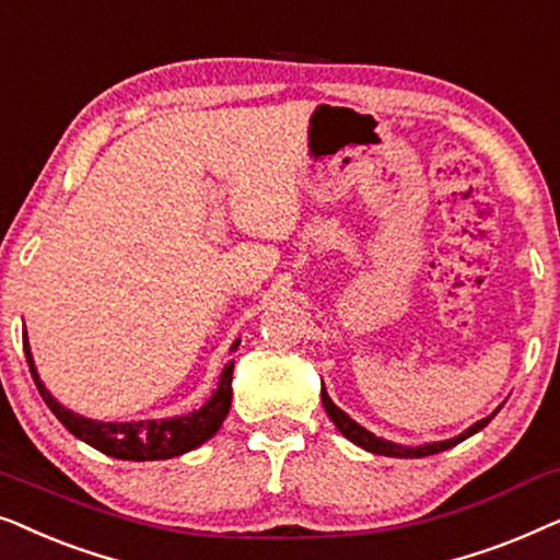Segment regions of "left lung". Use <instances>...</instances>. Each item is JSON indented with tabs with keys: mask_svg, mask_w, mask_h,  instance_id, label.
Listing matches in <instances>:
<instances>
[{
	"mask_svg": "<svg viewBox=\"0 0 560 560\" xmlns=\"http://www.w3.org/2000/svg\"><path fill=\"white\" fill-rule=\"evenodd\" d=\"M320 400H324V408L328 412V418L334 420V425L339 428V431L347 435L351 443H357V446H362L364 451H370V454H380V456H395V458H420V456H431V454H439V451H446L451 446H456V443H462L464 439H469L477 431H481L489 420L497 416V410L492 416L479 420V423H474L471 428H466L462 435H456V439H448V441H435V443H425V446H400V443H393V441H385V439H377L372 431H366L357 423V420H351L347 412H343L339 405H334L331 397H328L326 387H320Z\"/></svg>",
	"mask_w": 560,
	"mask_h": 560,
	"instance_id": "1",
	"label": "left lung"
}]
</instances>
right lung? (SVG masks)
<instances>
[{
  "label": "right lung",
  "mask_w": 560,
  "mask_h": 560,
  "mask_svg": "<svg viewBox=\"0 0 560 560\" xmlns=\"http://www.w3.org/2000/svg\"><path fill=\"white\" fill-rule=\"evenodd\" d=\"M22 343H25V357L33 372V380L45 405L52 410L60 423L71 431L75 439H81L89 446L102 451L106 456L125 458V462H158V458H173L194 451L211 439L219 431L224 418L232 408V374L234 362L224 366L219 377V387L209 400L203 402V408H198L188 416L180 418H165V420H137V423H104V420H91L83 416H75L73 410H68L60 405L56 397L48 393V387L43 385L40 374L35 370L33 354H30L27 334H22ZM240 347V339L232 343V351Z\"/></svg>",
  "instance_id": "obj_1"
}]
</instances>
